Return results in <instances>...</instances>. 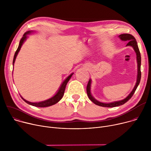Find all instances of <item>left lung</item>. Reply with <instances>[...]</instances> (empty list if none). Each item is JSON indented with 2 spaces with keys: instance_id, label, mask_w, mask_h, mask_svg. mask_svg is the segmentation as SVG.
I'll return each instance as SVG.
<instances>
[{
  "instance_id": "1",
  "label": "left lung",
  "mask_w": 151,
  "mask_h": 151,
  "mask_svg": "<svg viewBox=\"0 0 151 151\" xmlns=\"http://www.w3.org/2000/svg\"><path fill=\"white\" fill-rule=\"evenodd\" d=\"M119 39L124 42H128L126 45L127 46H131V47L133 48L134 51L136 53V58H137V80H136V83L135 85L131 92V93L127 96L126 98H124L123 100H119V101H115L110 103H103L98 101L96 100L93 96H92L91 94V83H92V80L91 79H89L87 88H86V92H87V94L89 97V99L93 102L96 105L100 106H103V107H107V108H113V107H116V106H119L120 105H123L126 102L128 101L133 96L134 94V92L135 90L137 89L139 83H140V80H141V55L140 51H139L138 47V45L137 43V41L135 39V37L132 36L131 34H120V36H119Z\"/></svg>"
}]
</instances>
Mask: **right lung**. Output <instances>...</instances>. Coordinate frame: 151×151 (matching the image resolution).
Returning <instances> with one entry per match:
<instances>
[{
    "instance_id": "1",
    "label": "right lung",
    "mask_w": 151,
    "mask_h": 151,
    "mask_svg": "<svg viewBox=\"0 0 151 151\" xmlns=\"http://www.w3.org/2000/svg\"><path fill=\"white\" fill-rule=\"evenodd\" d=\"M34 31H28L27 32H26L24 35H23V37L22 38L20 39V41L19 42V46L18 48L14 54V59H13V65L14 66V62H15V60H16V57L19 53V52L20 51V50L22 47V45L24 44V43L25 42V40H27V37H28V35H29V34H30L31 33H32ZM74 74V73H71L70 75H69L68 77H67L66 78L65 80H64L63 82H62V83L61 84L60 86L59 87V89H58V91H57V92L55 93V94L47 99L46 100H44V101H39V102H31V101H29L25 99H24V98H23L21 96V97L22 99L24 100L27 103L29 104V105H32V106H36V107H40V108H44V107H48V106H52L53 105H55V104H56L57 102H59L61 99L63 97V94H64V92H65V88H66V86L68 83V82H69V80H70V78H71L72 76Z\"/></svg>"
}]
</instances>
